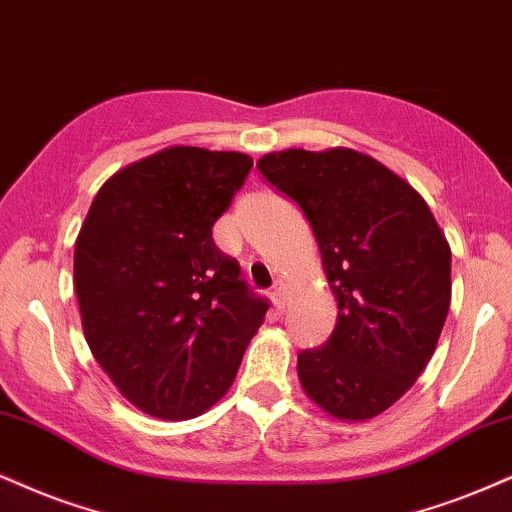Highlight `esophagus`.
<instances>
[{"label":"esophagus","instance_id":"obj_1","mask_svg":"<svg viewBox=\"0 0 512 512\" xmlns=\"http://www.w3.org/2000/svg\"><path fill=\"white\" fill-rule=\"evenodd\" d=\"M270 296H273V304L277 308H285V301H287V285L282 280H275L273 282V292H270Z\"/></svg>","mask_w":512,"mask_h":512}]
</instances>
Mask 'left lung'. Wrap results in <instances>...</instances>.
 <instances>
[{"label": "left lung", "mask_w": 512, "mask_h": 512, "mask_svg": "<svg viewBox=\"0 0 512 512\" xmlns=\"http://www.w3.org/2000/svg\"><path fill=\"white\" fill-rule=\"evenodd\" d=\"M256 166L304 211L339 308L330 339L299 353V380L334 418H375L437 349L451 304L449 242L406 180L353 149H287Z\"/></svg>", "instance_id": "obj_1"}]
</instances>
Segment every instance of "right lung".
Returning a JSON list of instances; mask_svg holds the SVG:
<instances>
[{
	"label": "right lung",
	"instance_id": "obj_1",
	"mask_svg": "<svg viewBox=\"0 0 512 512\" xmlns=\"http://www.w3.org/2000/svg\"><path fill=\"white\" fill-rule=\"evenodd\" d=\"M254 161L237 151L170 147L118 170L75 242L85 339L144 413L197 418L235 380L268 299L213 242Z\"/></svg>",
	"mask_w": 512,
	"mask_h": 512
}]
</instances>
